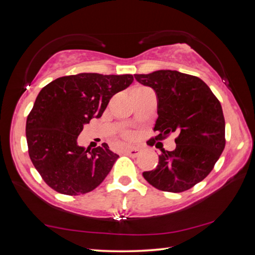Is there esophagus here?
Masks as SVG:
<instances>
[{
	"label": "esophagus",
	"instance_id": "1",
	"mask_svg": "<svg viewBox=\"0 0 255 255\" xmlns=\"http://www.w3.org/2000/svg\"><path fill=\"white\" fill-rule=\"evenodd\" d=\"M125 154L128 155V156L130 157H136L138 156V154H139V149L135 148V147H129L125 149Z\"/></svg>",
	"mask_w": 255,
	"mask_h": 255
}]
</instances>
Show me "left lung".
Masks as SVG:
<instances>
[{
  "mask_svg": "<svg viewBox=\"0 0 255 255\" xmlns=\"http://www.w3.org/2000/svg\"><path fill=\"white\" fill-rule=\"evenodd\" d=\"M139 83L152 88L157 98L158 118L147 140L153 146L178 133L174 150L161 148L158 164L143 176L166 192H183L195 187L214 169L225 148V119L221 102L199 77L161 70L135 74ZM157 146V145H156Z\"/></svg>",
  "mask_w": 255,
  "mask_h": 255,
  "instance_id": "1",
  "label": "left lung"
}]
</instances>
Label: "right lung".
I'll return each mask as SVG.
<instances>
[{
  "label": "right lung",
  "instance_id": "1",
  "mask_svg": "<svg viewBox=\"0 0 255 255\" xmlns=\"http://www.w3.org/2000/svg\"><path fill=\"white\" fill-rule=\"evenodd\" d=\"M132 81L131 74L81 73L58 77L41 89L28 115L25 136L30 159L47 185L79 196L106 179L119 155L106 143L93 149L80 147L77 136Z\"/></svg>",
  "mask_w": 255,
  "mask_h": 255
}]
</instances>
